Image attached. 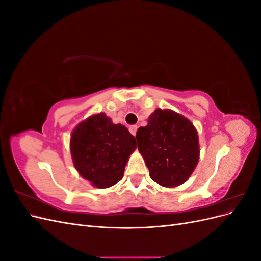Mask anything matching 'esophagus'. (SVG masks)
<instances>
[{
	"mask_svg": "<svg viewBox=\"0 0 261 261\" xmlns=\"http://www.w3.org/2000/svg\"><path fill=\"white\" fill-rule=\"evenodd\" d=\"M136 130H137V126H135V125H133V126H130V127H129V133L132 134L133 136L136 135Z\"/></svg>",
	"mask_w": 261,
	"mask_h": 261,
	"instance_id": "1",
	"label": "esophagus"
}]
</instances>
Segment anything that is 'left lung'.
<instances>
[{
    "instance_id": "left-lung-1",
    "label": "left lung",
    "mask_w": 261,
    "mask_h": 261,
    "mask_svg": "<svg viewBox=\"0 0 261 261\" xmlns=\"http://www.w3.org/2000/svg\"><path fill=\"white\" fill-rule=\"evenodd\" d=\"M150 178L165 187L183 184L199 159L198 135L186 117L171 110L156 109L148 125L136 133Z\"/></svg>"
}]
</instances>
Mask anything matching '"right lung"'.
Masks as SVG:
<instances>
[{
    "label": "right lung",
    "mask_w": 261,
    "mask_h": 261,
    "mask_svg": "<svg viewBox=\"0 0 261 261\" xmlns=\"http://www.w3.org/2000/svg\"><path fill=\"white\" fill-rule=\"evenodd\" d=\"M135 137L121 124L100 113L75 128L70 152L76 170L90 183L107 188L123 178L126 162L135 150Z\"/></svg>",
    "instance_id": "right-lung-1"
}]
</instances>
